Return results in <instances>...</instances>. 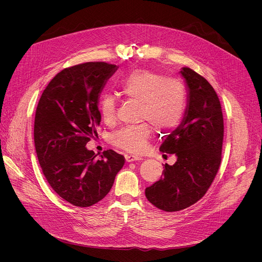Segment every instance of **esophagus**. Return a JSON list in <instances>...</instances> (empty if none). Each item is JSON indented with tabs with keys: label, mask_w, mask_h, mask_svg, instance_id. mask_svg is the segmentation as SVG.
<instances>
[{
	"label": "esophagus",
	"mask_w": 262,
	"mask_h": 262,
	"mask_svg": "<svg viewBox=\"0 0 262 262\" xmlns=\"http://www.w3.org/2000/svg\"><path fill=\"white\" fill-rule=\"evenodd\" d=\"M125 160L126 162H135V161H141L142 158L139 156H135V155H126L125 156Z\"/></svg>",
	"instance_id": "1"
}]
</instances>
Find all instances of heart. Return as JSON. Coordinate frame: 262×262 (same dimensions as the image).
I'll return each instance as SVG.
<instances>
[{"mask_svg": "<svg viewBox=\"0 0 262 262\" xmlns=\"http://www.w3.org/2000/svg\"><path fill=\"white\" fill-rule=\"evenodd\" d=\"M119 93L127 100L139 103V120H146L134 126H126L111 136L114 146L129 152H141L150 140L154 129L170 132L182 120L186 105V90L181 81L166 78L164 74L139 69L130 72L118 84ZM103 121L112 124L116 120L117 103L113 96L104 95L99 104Z\"/></svg>", "mask_w": 262, "mask_h": 262, "instance_id": "1", "label": "heart"}]
</instances>
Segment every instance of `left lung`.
Masks as SVG:
<instances>
[{
    "mask_svg": "<svg viewBox=\"0 0 262 262\" xmlns=\"http://www.w3.org/2000/svg\"><path fill=\"white\" fill-rule=\"evenodd\" d=\"M189 87L188 107L180 125L160 147L175 155L161 178L145 190L147 200L165 211H178L199 201L221 165L224 139L222 106L212 86L189 67L180 71Z\"/></svg>",
    "mask_w": 262,
    "mask_h": 262,
    "instance_id": "8db88e82",
    "label": "left lung"
}]
</instances>
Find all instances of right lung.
<instances>
[{"label":"right lung","instance_id":"add662e5","mask_svg":"<svg viewBox=\"0 0 262 262\" xmlns=\"http://www.w3.org/2000/svg\"><path fill=\"white\" fill-rule=\"evenodd\" d=\"M117 66L87 62L63 69L45 89L36 108L34 143L42 173L65 201L88 207L105 197L125 163L112 149L97 160L86 144L97 136L99 94Z\"/></svg>","mask_w":262,"mask_h":262}]
</instances>
